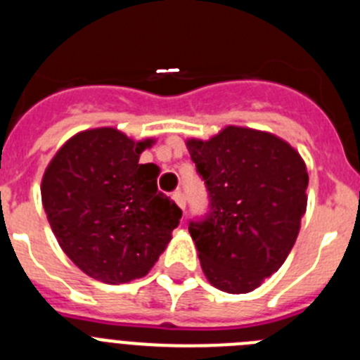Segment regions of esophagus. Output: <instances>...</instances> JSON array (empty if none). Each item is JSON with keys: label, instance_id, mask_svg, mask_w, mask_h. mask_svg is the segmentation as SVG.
<instances>
[{"label": "esophagus", "instance_id": "esophagus-1", "mask_svg": "<svg viewBox=\"0 0 360 360\" xmlns=\"http://www.w3.org/2000/svg\"><path fill=\"white\" fill-rule=\"evenodd\" d=\"M173 200H174V202H176L178 207L186 211V196H184L182 191H174V193H173Z\"/></svg>", "mask_w": 360, "mask_h": 360}]
</instances>
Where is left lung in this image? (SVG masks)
I'll list each match as a JSON object with an SVG mask.
<instances>
[{"instance_id":"left-lung-1","label":"left lung","mask_w":360,"mask_h":360,"mask_svg":"<svg viewBox=\"0 0 360 360\" xmlns=\"http://www.w3.org/2000/svg\"><path fill=\"white\" fill-rule=\"evenodd\" d=\"M187 149L209 195V211L189 224L203 274L229 294L252 292L294 247L307 211V165L272 133L238 126L191 139Z\"/></svg>"}]
</instances>
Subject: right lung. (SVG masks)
<instances>
[{
	"mask_svg": "<svg viewBox=\"0 0 360 360\" xmlns=\"http://www.w3.org/2000/svg\"><path fill=\"white\" fill-rule=\"evenodd\" d=\"M151 139L115 128L72 136L49 164L41 198L57 241L79 269L119 285L151 270L182 211L157 187L158 165L139 164Z\"/></svg>",
	"mask_w": 360,
	"mask_h": 360,
	"instance_id": "obj_1",
	"label": "right lung"
}]
</instances>
